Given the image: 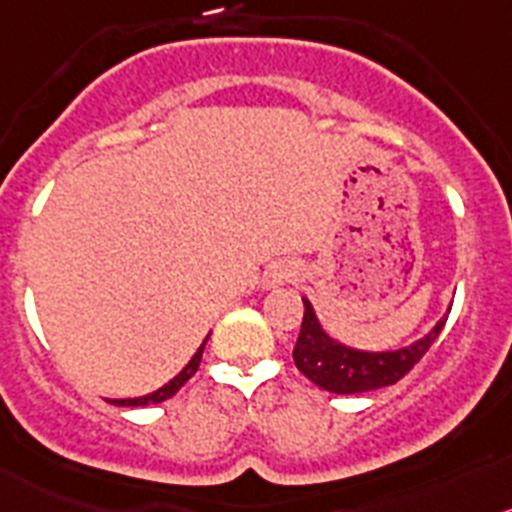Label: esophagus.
I'll return each instance as SVG.
<instances>
[{"label":"esophagus","instance_id":"34e87169","mask_svg":"<svg viewBox=\"0 0 512 512\" xmlns=\"http://www.w3.org/2000/svg\"><path fill=\"white\" fill-rule=\"evenodd\" d=\"M293 278V267L290 265H275L270 273L265 275V285H270V288H275V285H283L285 280Z\"/></svg>","mask_w":512,"mask_h":512}]
</instances>
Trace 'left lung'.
<instances>
[{
  "mask_svg": "<svg viewBox=\"0 0 512 512\" xmlns=\"http://www.w3.org/2000/svg\"><path fill=\"white\" fill-rule=\"evenodd\" d=\"M444 324L446 316L411 347L393 349V352H365V349L347 347V344L331 339L316 319L311 301L303 298L301 334H298L296 349H293V359H296L298 370L313 385H319L329 393H370V390L395 385L400 377L408 375L418 359L439 339Z\"/></svg>",
  "mask_w": 512,
  "mask_h": 512,
  "instance_id": "obj_1",
  "label": "left lung"
}]
</instances>
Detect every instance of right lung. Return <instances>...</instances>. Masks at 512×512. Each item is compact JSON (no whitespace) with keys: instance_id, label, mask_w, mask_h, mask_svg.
Wrapping results in <instances>:
<instances>
[{"instance_id":"right-lung-1","label":"right lung","mask_w":512,"mask_h":512,"mask_svg":"<svg viewBox=\"0 0 512 512\" xmlns=\"http://www.w3.org/2000/svg\"><path fill=\"white\" fill-rule=\"evenodd\" d=\"M206 339H209V336H206ZM206 339H204V344L199 347V352L191 357V362H188V365L183 367V370L178 372V375L173 377L168 385H163V388H158L155 393H150V395H142V398H124V400H112V403L114 405H150V403H163V400L173 398V395H176L178 390H181L193 375H196V370H199L201 354H204V347H206Z\"/></svg>"}]
</instances>
